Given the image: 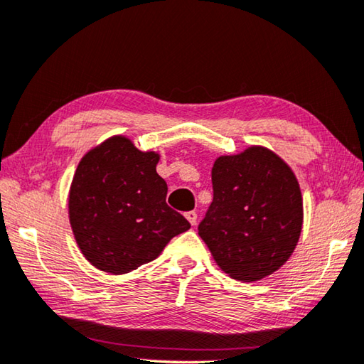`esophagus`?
<instances>
[{"label": "esophagus", "instance_id": "34e87169", "mask_svg": "<svg viewBox=\"0 0 364 364\" xmlns=\"http://www.w3.org/2000/svg\"><path fill=\"white\" fill-rule=\"evenodd\" d=\"M184 216H186V219L189 220L191 225H196L197 224V213L196 211H188Z\"/></svg>", "mask_w": 364, "mask_h": 364}]
</instances>
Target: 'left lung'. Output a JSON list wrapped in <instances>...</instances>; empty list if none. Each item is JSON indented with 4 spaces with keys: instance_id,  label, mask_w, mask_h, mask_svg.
Segmentation results:
<instances>
[{
    "instance_id": "obj_1",
    "label": "left lung",
    "mask_w": 364,
    "mask_h": 364,
    "mask_svg": "<svg viewBox=\"0 0 364 364\" xmlns=\"http://www.w3.org/2000/svg\"><path fill=\"white\" fill-rule=\"evenodd\" d=\"M213 202L198 235L224 273L255 282L294 254L303 229V196L294 170L274 151L251 145L213 164Z\"/></svg>"
}]
</instances>
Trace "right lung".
Wrapping results in <instances>:
<instances>
[{
	"instance_id": "add662e5",
	"label": "right lung",
	"mask_w": 364,
	"mask_h": 364,
	"mask_svg": "<svg viewBox=\"0 0 364 364\" xmlns=\"http://www.w3.org/2000/svg\"><path fill=\"white\" fill-rule=\"evenodd\" d=\"M159 159L158 151H141L118 134L78 162L68 196L69 224L83 257L101 272H134L191 229L166 203L167 183L156 172Z\"/></svg>"
}]
</instances>
